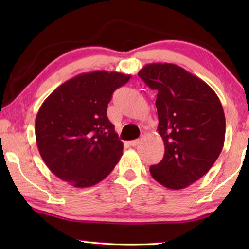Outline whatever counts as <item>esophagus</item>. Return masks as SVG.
I'll return each mask as SVG.
<instances>
[{
  "mask_svg": "<svg viewBox=\"0 0 249 249\" xmlns=\"http://www.w3.org/2000/svg\"><path fill=\"white\" fill-rule=\"evenodd\" d=\"M140 142H141V140H135V141H130L128 144L132 147H136L138 144H140Z\"/></svg>",
  "mask_w": 249,
  "mask_h": 249,
  "instance_id": "1",
  "label": "esophagus"
}]
</instances>
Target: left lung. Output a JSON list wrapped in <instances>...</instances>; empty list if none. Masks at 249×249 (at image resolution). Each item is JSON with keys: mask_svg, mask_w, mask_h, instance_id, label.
Masks as SVG:
<instances>
[{"mask_svg": "<svg viewBox=\"0 0 249 249\" xmlns=\"http://www.w3.org/2000/svg\"><path fill=\"white\" fill-rule=\"evenodd\" d=\"M138 75L156 90L158 133L165 155L151 177L172 190L202 178L224 146L225 115L215 92L203 80L174 64H148Z\"/></svg>", "mask_w": 249, "mask_h": 249, "instance_id": "left-lung-1", "label": "left lung"}]
</instances>
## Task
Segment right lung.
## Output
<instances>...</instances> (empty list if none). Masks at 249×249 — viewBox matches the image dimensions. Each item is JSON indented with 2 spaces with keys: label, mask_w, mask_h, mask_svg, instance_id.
Masks as SVG:
<instances>
[{
  "label": "right lung",
  "mask_w": 249,
  "mask_h": 249,
  "mask_svg": "<svg viewBox=\"0 0 249 249\" xmlns=\"http://www.w3.org/2000/svg\"><path fill=\"white\" fill-rule=\"evenodd\" d=\"M132 75L98 70L59 86L41 104L36 142L50 171L75 188L92 187L111 174L123 142L107 115L116 89Z\"/></svg>",
  "instance_id": "1"
}]
</instances>
